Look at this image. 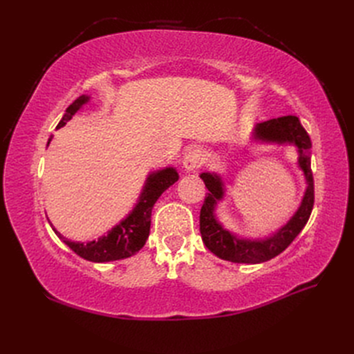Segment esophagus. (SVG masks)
Returning a JSON list of instances; mask_svg holds the SVG:
<instances>
[{
  "label": "esophagus",
  "mask_w": 354,
  "mask_h": 354,
  "mask_svg": "<svg viewBox=\"0 0 354 354\" xmlns=\"http://www.w3.org/2000/svg\"><path fill=\"white\" fill-rule=\"evenodd\" d=\"M202 164H203V153L199 151V149H190V151L183 158V167L187 171L196 169Z\"/></svg>",
  "instance_id": "1"
}]
</instances>
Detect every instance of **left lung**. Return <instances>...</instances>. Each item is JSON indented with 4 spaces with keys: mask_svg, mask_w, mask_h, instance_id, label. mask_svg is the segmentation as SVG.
I'll return each mask as SVG.
<instances>
[{
    "mask_svg": "<svg viewBox=\"0 0 354 354\" xmlns=\"http://www.w3.org/2000/svg\"><path fill=\"white\" fill-rule=\"evenodd\" d=\"M255 137L264 142L294 143L298 147V162L304 171L308 186L298 211L279 232L264 241H243L238 239L226 229H223L221 224L214 217V207H216L217 201L223 196V185L216 174L202 173L201 178L208 189L199 216L202 241L211 252L232 263L255 264L279 255L291 245V242L298 236V233L303 230L310 218L315 203V180L312 173V160H310L312 140H310V136L304 130L298 118L288 115L261 122L255 128Z\"/></svg>",
    "mask_w": 354,
    "mask_h": 354,
    "instance_id": "left-lung-1",
    "label": "left lung"
}]
</instances>
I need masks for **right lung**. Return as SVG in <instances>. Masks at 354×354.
Here are the masks:
<instances>
[{
  "label": "right lung",
  "instance_id": "add662e5",
  "mask_svg": "<svg viewBox=\"0 0 354 354\" xmlns=\"http://www.w3.org/2000/svg\"><path fill=\"white\" fill-rule=\"evenodd\" d=\"M87 102V95H80L77 100H73V103L66 109V113L63 115L60 122L57 124V128L65 125L73 116V113L80 111L81 106ZM177 180L178 174L174 168L160 169L158 173L149 176L140 201H138L134 211L124 221L118 224L116 227H113L106 236H102L97 241H91L87 243L72 242L65 236H62L55 227H51L57 236L75 254L82 257L84 260L106 263L127 259V257H131L143 248L146 239L149 238V232H151V217L155 202Z\"/></svg>",
  "mask_w": 354,
  "mask_h": 354
}]
</instances>
